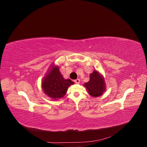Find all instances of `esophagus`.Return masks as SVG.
Returning <instances> with one entry per match:
<instances>
[{"label":"esophagus","mask_w":147,"mask_h":147,"mask_svg":"<svg viewBox=\"0 0 147 147\" xmlns=\"http://www.w3.org/2000/svg\"><path fill=\"white\" fill-rule=\"evenodd\" d=\"M74 82L77 84H79L80 82V79H76L75 80H74Z\"/></svg>","instance_id":"obj_1"}]
</instances>
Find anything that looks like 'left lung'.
Segmentation results:
<instances>
[{
	"instance_id": "1",
	"label": "left lung",
	"mask_w": 147,
	"mask_h": 147,
	"mask_svg": "<svg viewBox=\"0 0 147 147\" xmlns=\"http://www.w3.org/2000/svg\"><path fill=\"white\" fill-rule=\"evenodd\" d=\"M90 81L84 84L86 87L89 94L93 97L102 95L105 90V82L103 77L96 70H94L90 75Z\"/></svg>"
}]
</instances>
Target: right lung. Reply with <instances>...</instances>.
Listing matches in <instances>:
<instances>
[{
	"mask_svg": "<svg viewBox=\"0 0 147 147\" xmlns=\"http://www.w3.org/2000/svg\"><path fill=\"white\" fill-rule=\"evenodd\" d=\"M50 72L42 82V88L45 94L51 98H62L67 88L74 82L70 79L65 80L59 72L58 67L52 66Z\"/></svg>",
	"mask_w": 147,
	"mask_h": 147,
	"instance_id": "right-lung-1",
	"label": "right lung"
}]
</instances>
